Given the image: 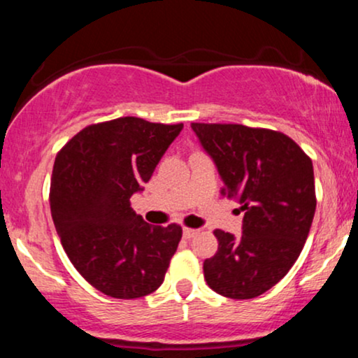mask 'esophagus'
<instances>
[{
	"label": "esophagus",
	"mask_w": 358,
	"mask_h": 358,
	"mask_svg": "<svg viewBox=\"0 0 358 358\" xmlns=\"http://www.w3.org/2000/svg\"><path fill=\"white\" fill-rule=\"evenodd\" d=\"M199 231H195V229H183V237L185 239H192V237H195Z\"/></svg>",
	"instance_id": "34e87169"
}]
</instances>
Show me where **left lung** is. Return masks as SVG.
<instances>
[{"mask_svg":"<svg viewBox=\"0 0 358 358\" xmlns=\"http://www.w3.org/2000/svg\"><path fill=\"white\" fill-rule=\"evenodd\" d=\"M212 158L224 193L244 210L242 236L219 231L203 276L215 293L250 299L266 293L296 262L315 217L313 163L286 134L242 124L192 122Z\"/></svg>","mask_w":358,"mask_h":358,"instance_id":"8db88e82","label":"left lung"}]
</instances>
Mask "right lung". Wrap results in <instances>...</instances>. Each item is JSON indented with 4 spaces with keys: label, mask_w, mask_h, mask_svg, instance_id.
I'll return each mask as SVG.
<instances>
[{
    "label": "right lung",
    "mask_w": 358,
    "mask_h": 358,
    "mask_svg": "<svg viewBox=\"0 0 358 358\" xmlns=\"http://www.w3.org/2000/svg\"><path fill=\"white\" fill-rule=\"evenodd\" d=\"M183 124L119 117L87 126L57 155L50 210L64 250L82 278L117 299L162 286L182 239L180 225H150L131 208Z\"/></svg>",
    "instance_id": "obj_1"
}]
</instances>
